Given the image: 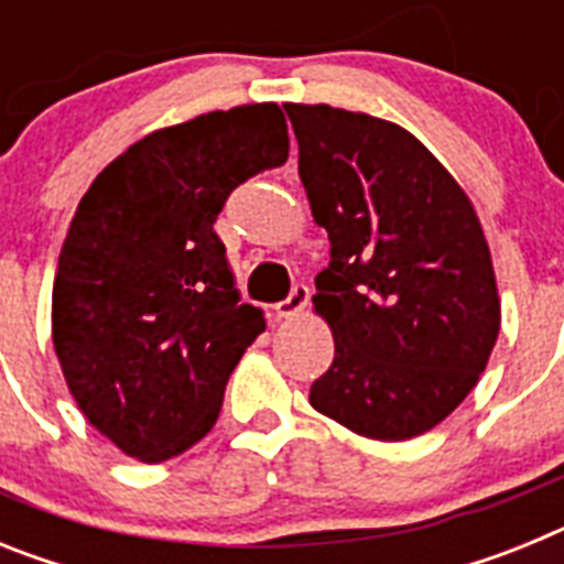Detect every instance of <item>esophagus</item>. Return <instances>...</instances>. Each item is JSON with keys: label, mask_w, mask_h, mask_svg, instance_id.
<instances>
[{"label": "esophagus", "mask_w": 564, "mask_h": 564, "mask_svg": "<svg viewBox=\"0 0 564 564\" xmlns=\"http://www.w3.org/2000/svg\"><path fill=\"white\" fill-rule=\"evenodd\" d=\"M307 302H311V288H307L305 282H299V285H293L291 296L282 299V302H276V305H273V316L276 318L296 316V313L305 311Z\"/></svg>", "instance_id": "obj_1"}]
</instances>
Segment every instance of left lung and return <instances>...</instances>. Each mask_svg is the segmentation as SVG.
I'll return each mask as SVG.
<instances>
[{
	"mask_svg": "<svg viewBox=\"0 0 564 564\" xmlns=\"http://www.w3.org/2000/svg\"><path fill=\"white\" fill-rule=\"evenodd\" d=\"M313 220L330 239L313 307L333 330L313 410L410 441L460 406L500 333L477 212L415 134L327 104H285Z\"/></svg>",
	"mask_w": 564,
	"mask_h": 564,
	"instance_id": "left-lung-1",
	"label": "left lung"
}]
</instances>
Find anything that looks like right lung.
<instances>
[{
	"label": "right lung",
	"instance_id": "add662e5",
	"mask_svg": "<svg viewBox=\"0 0 564 564\" xmlns=\"http://www.w3.org/2000/svg\"><path fill=\"white\" fill-rule=\"evenodd\" d=\"M288 149L276 104L217 109L132 143L78 203L53 282V344L78 410L123 455L163 463L217 423L265 318L239 302L214 223Z\"/></svg>",
	"mask_w": 564,
	"mask_h": 564
}]
</instances>
